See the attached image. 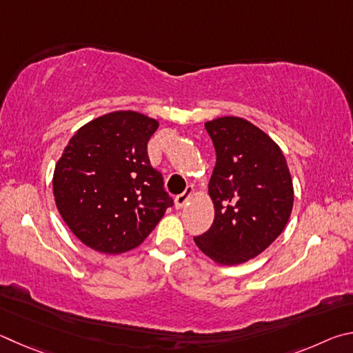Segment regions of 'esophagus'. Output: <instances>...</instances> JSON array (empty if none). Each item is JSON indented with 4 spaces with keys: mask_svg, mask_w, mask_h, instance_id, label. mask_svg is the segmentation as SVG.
<instances>
[{
    "mask_svg": "<svg viewBox=\"0 0 353 353\" xmlns=\"http://www.w3.org/2000/svg\"><path fill=\"white\" fill-rule=\"evenodd\" d=\"M194 195V188L192 186H188L186 190L181 195H178L175 199V208L176 209H183L184 206L188 205V201L190 200V196Z\"/></svg>",
    "mask_w": 353,
    "mask_h": 353,
    "instance_id": "34e87169",
    "label": "esophagus"
}]
</instances>
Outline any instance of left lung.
<instances>
[{"mask_svg":"<svg viewBox=\"0 0 353 353\" xmlns=\"http://www.w3.org/2000/svg\"><path fill=\"white\" fill-rule=\"evenodd\" d=\"M205 127L217 154L209 180L215 217L194 240L209 259L231 267L281 236L293 209V181L281 147L254 123L225 116Z\"/></svg>","mask_w":353,"mask_h":353,"instance_id":"8db88e82","label":"left lung"}]
</instances>
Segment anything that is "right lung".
Segmentation results:
<instances>
[{
  "instance_id": "add662e5",
  "label": "right lung",
  "mask_w": 353,
  "mask_h": 353,
  "mask_svg": "<svg viewBox=\"0 0 353 353\" xmlns=\"http://www.w3.org/2000/svg\"><path fill=\"white\" fill-rule=\"evenodd\" d=\"M158 125L136 111L99 116L74 133L55 164V205L91 250L122 254L136 248L173 205L147 154Z\"/></svg>"
}]
</instances>
